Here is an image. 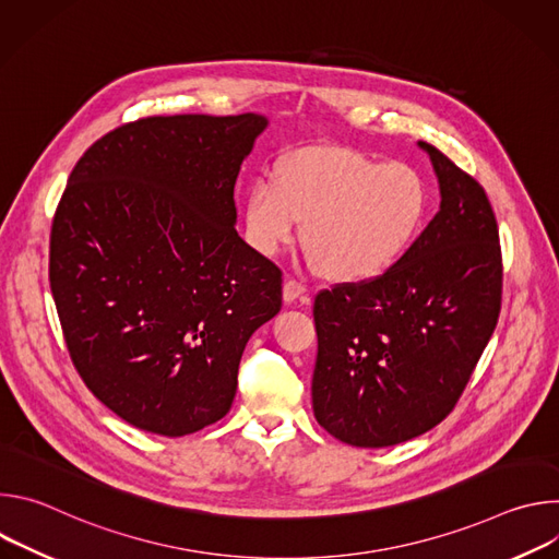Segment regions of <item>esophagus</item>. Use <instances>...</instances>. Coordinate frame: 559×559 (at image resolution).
Returning a JSON list of instances; mask_svg holds the SVG:
<instances>
[{"label": "esophagus", "mask_w": 559, "mask_h": 559, "mask_svg": "<svg viewBox=\"0 0 559 559\" xmlns=\"http://www.w3.org/2000/svg\"><path fill=\"white\" fill-rule=\"evenodd\" d=\"M283 298H285V302H294V300L307 302L309 300L307 298V287L302 283H298V281L287 278L285 285H283Z\"/></svg>", "instance_id": "1"}]
</instances>
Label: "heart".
Instances as JSON below:
<instances>
[{
	"label": "heart",
	"mask_w": 559,
	"mask_h": 559,
	"mask_svg": "<svg viewBox=\"0 0 559 559\" xmlns=\"http://www.w3.org/2000/svg\"><path fill=\"white\" fill-rule=\"evenodd\" d=\"M429 207L423 175L349 147H302L281 156L272 179L252 183L246 227L252 246L276 254L298 236L313 267L338 283L384 274L414 243Z\"/></svg>",
	"instance_id": "1"
}]
</instances>
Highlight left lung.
Returning a JSON list of instances; mask_svg holds the SVG:
<instances>
[{
	"label": "left lung",
	"instance_id": "8db88e82",
	"mask_svg": "<svg viewBox=\"0 0 559 559\" xmlns=\"http://www.w3.org/2000/svg\"><path fill=\"white\" fill-rule=\"evenodd\" d=\"M429 154L440 210L382 276L313 300V416L341 442H407L455 407L493 336L502 254L487 192L438 147Z\"/></svg>",
	"mask_w": 559,
	"mask_h": 559
}]
</instances>
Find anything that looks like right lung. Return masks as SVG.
Listing matches in <instances>:
<instances>
[{"mask_svg":"<svg viewBox=\"0 0 559 559\" xmlns=\"http://www.w3.org/2000/svg\"><path fill=\"white\" fill-rule=\"evenodd\" d=\"M263 115L126 123L79 158L50 231L70 358L128 425L181 438L221 420L283 274L236 231L234 183Z\"/></svg>","mask_w":559,"mask_h":559,"instance_id":"add662e5","label":"right lung"}]
</instances>
